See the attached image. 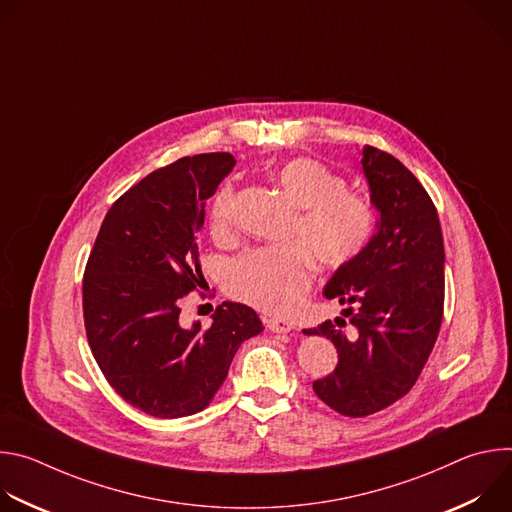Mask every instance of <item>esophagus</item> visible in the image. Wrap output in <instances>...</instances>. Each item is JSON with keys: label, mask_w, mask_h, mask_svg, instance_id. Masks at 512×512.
Listing matches in <instances>:
<instances>
[{"label": "esophagus", "mask_w": 512, "mask_h": 512, "mask_svg": "<svg viewBox=\"0 0 512 512\" xmlns=\"http://www.w3.org/2000/svg\"><path fill=\"white\" fill-rule=\"evenodd\" d=\"M267 328L271 332H277V334H287L289 330H294V324H291L289 320L285 318H269L267 320Z\"/></svg>", "instance_id": "obj_1"}]
</instances>
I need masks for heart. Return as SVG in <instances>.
<instances>
[{
    "mask_svg": "<svg viewBox=\"0 0 512 512\" xmlns=\"http://www.w3.org/2000/svg\"><path fill=\"white\" fill-rule=\"evenodd\" d=\"M285 196L298 206L289 241L259 247L229 267V294L261 312L294 310L314 279V257L322 267L338 269L369 247L377 229L373 202L348 188L344 176L312 158H296L273 170ZM233 186H225L210 206V231L218 239L233 235Z\"/></svg>",
    "mask_w": 512,
    "mask_h": 512,
    "instance_id": "obj_1",
    "label": "heart"
}]
</instances>
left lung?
I'll list each match as a JSON object with an SVG mask.
<instances>
[{
    "label": "left lung",
    "instance_id": "obj_1",
    "mask_svg": "<svg viewBox=\"0 0 512 512\" xmlns=\"http://www.w3.org/2000/svg\"><path fill=\"white\" fill-rule=\"evenodd\" d=\"M362 170L381 212L379 231L324 289L346 306L347 320L304 330L338 350L336 369L312 387L346 417L373 415L411 391L444 318L446 255L433 200L397 158L373 145H364ZM348 323L353 328L344 333Z\"/></svg>",
    "mask_w": 512,
    "mask_h": 512
}]
</instances>
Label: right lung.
<instances>
[{"mask_svg": "<svg viewBox=\"0 0 512 512\" xmlns=\"http://www.w3.org/2000/svg\"><path fill=\"white\" fill-rule=\"evenodd\" d=\"M235 158H180L109 208L83 275V318L107 383L139 411L174 419L208 407L239 346L263 330L245 304L223 302L212 326L180 324L182 300L204 283L198 231L204 202Z\"/></svg>", "mask_w": 512, "mask_h": 512, "instance_id": "1", "label": "right lung"}]
</instances>
